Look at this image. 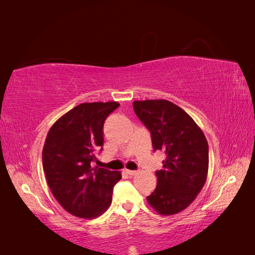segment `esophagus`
I'll return each instance as SVG.
<instances>
[{"instance_id": "esophagus-1", "label": "esophagus", "mask_w": 255, "mask_h": 255, "mask_svg": "<svg viewBox=\"0 0 255 255\" xmlns=\"http://www.w3.org/2000/svg\"><path fill=\"white\" fill-rule=\"evenodd\" d=\"M128 175H135V174H137V171H135V170H128V169H126L125 170Z\"/></svg>"}]
</instances>
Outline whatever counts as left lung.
<instances>
[{
    "instance_id": "1",
    "label": "left lung",
    "mask_w": 255,
    "mask_h": 255,
    "mask_svg": "<svg viewBox=\"0 0 255 255\" xmlns=\"http://www.w3.org/2000/svg\"><path fill=\"white\" fill-rule=\"evenodd\" d=\"M134 112L150 130L154 151L166 153L155 172L156 188L146 197L160 215L184 211L203 188L208 171V143L197 123L167 100L134 101Z\"/></svg>"
}]
</instances>
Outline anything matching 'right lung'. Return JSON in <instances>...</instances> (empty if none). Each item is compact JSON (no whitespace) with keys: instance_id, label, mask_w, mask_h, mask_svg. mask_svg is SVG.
I'll use <instances>...</instances> for the list:
<instances>
[{"instance_id":"obj_1","label":"right lung","mask_w":255,"mask_h":255,"mask_svg":"<svg viewBox=\"0 0 255 255\" xmlns=\"http://www.w3.org/2000/svg\"><path fill=\"white\" fill-rule=\"evenodd\" d=\"M118 102L82 103L51 127L42 150V166L56 201L71 215L92 219L112 203L120 171L91 167L104 142L105 119ZM100 150V151H101Z\"/></svg>"}]
</instances>
